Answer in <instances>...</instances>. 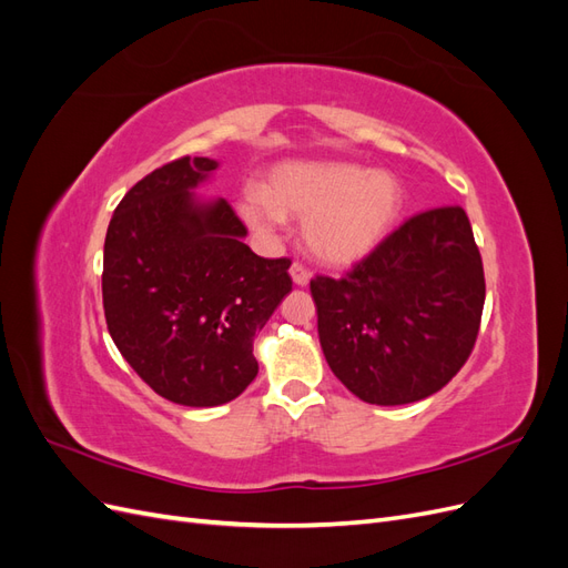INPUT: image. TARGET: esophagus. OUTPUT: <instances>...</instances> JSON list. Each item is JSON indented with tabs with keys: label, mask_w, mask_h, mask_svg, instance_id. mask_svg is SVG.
<instances>
[{
	"label": "esophagus",
	"mask_w": 568,
	"mask_h": 568,
	"mask_svg": "<svg viewBox=\"0 0 568 568\" xmlns=\"http://www.w3.org/2000/svg\"><path fill=\"white\" fill-rule=\"evenodd\" d=\"M291 277H294L296 286H305L307 282H311V272H307L301 263H294L291 265Z\"/></svg>",
	"instance_id": "esophagus-1"
}]
</instances>
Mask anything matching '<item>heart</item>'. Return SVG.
Segmentation results:
<instances>
[{
    "instance_id": "1",
    "label": "heart",
    "mask_w": 568,
    "mask_h": 568,
    "mask_svg": "<svg viewBox=\"0 0 568 568\" xmlns=\"http://www.w3.org/2000/svg\"><path fill=\"white\" fill-rule=\"evenodd\" d=\"M400 203L403 189L390 173L343 161H288L270 170L261 196H246L239 213L257 234H272L282 217H303L311 253L348 265L388 234Z\"/></svg>"
}]
</instances>
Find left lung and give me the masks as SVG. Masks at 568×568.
<instances>
[{
    "label": "left lung",
    "mask_w": 568,
    "mask_h": 568,
    "mask_svg": "<svg viewBox=\"0 0 568 568\" xmlns=\"http://www.w3.org/2000/svg\"><path fill=\"white\" fill-rule=\"evenodd\" d=\"M326 363L372 405L440 390L467 363L486 301L484 263L459 205L412 215L341 280L311 282Z\"/></svg>",
    "instance_id": "8db88e82"
}]
</instances>
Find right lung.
I'll list each match as a JSON object with an SVG mask.
<instances>
[{"mask_svg": "<svg viewBox=\"0 0 568 568\" xmlns=\"http://www.w3.org/2000/svg\"><path fill=\"white\" fill-rule=\"evenodd\" d=\"M217 168L178 159L118 203L104 244V315L128 365L165 400L215 407L255 379L253 338L291 291L288 257L255 255L225 199L192 192Z\"/></svg>", "mask_w": 568, "mask_h": 568, "instance_id": "1", "label": "right lung"}]
</instances>
